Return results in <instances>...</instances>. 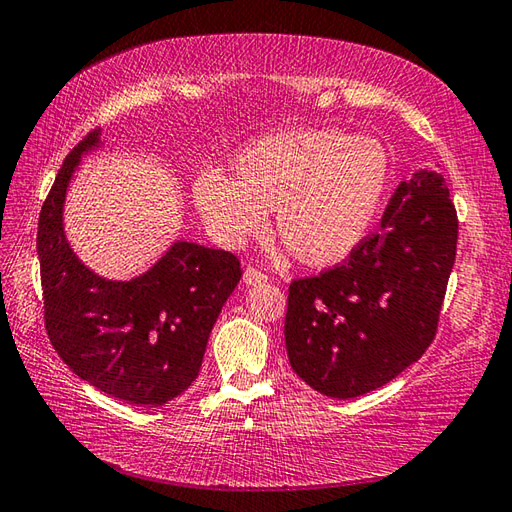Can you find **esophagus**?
<instances>
[{
  "mask_svg": "<svg viewBox=\"0 0 512 512\" xmlns=\"http://www.w3.org/2000/svg\"><path fill=\"white\" fill-rule=\"evenodd\" d=\"M244 284L246 286H253V284H264V281H268V277L262 273V270H257V268H246L244 270Z\"/></svg>",
  "mask_w": 512,
  "mask_h": 512,
  "instance_id": "esophagus-1",
  "label": "esophagus"
}]
</instances>
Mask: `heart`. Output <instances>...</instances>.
<instances>
[{
  "mask_svg": "<svg viewBox=\"0 0 512 512\" xmlns=\"http://www.w3.org/2000/svg\"><path fill=\"white\" fill-rule=\"evenodd\" d=\"M235 180L209 171L195 180V206L217 244L242 248L266 231L297 262L325 268L354 253L372 228L391 182V154L369 134L295 127L250 143L233 162Z\"/></svg>",
  "mask_w": 512,
  "mask_h": 512,
  "instance_id": "heart-1",
  "label": "heart"
}]
</instances>
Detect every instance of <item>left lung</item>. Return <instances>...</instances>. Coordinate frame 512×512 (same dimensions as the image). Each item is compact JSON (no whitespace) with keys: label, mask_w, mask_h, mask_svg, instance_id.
<instances>
[{"label":"left lung","mask_w":512,"mask_h":512,"mask_svg":"<svg viewBox=\"0 0 512 512\" xmlns=\"http://www.w3.org/2000/svg\"><path fill=\"white\" fill-rule=\"evenodd\" d=\"M455 246L447 184L420 169L398 184L378 231L343 264L290 284L284 334L297 376L345 400L416 363L436 339Z\"/></svg>","instance_id":"left-lung-1"}]
</instances>
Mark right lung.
<instances>
[{"mask_svg":"<svg viewBox=\"0 0 512 512\" xmlns=\"http://www.w3.org/2000/svg\"><path fill=\"white\" fill-rule=\"evenodd\" d=\"M101 129L76 145L41 206L37 255L50 343L85 383L132 405L158 407L198 378L222 306L242 279L228 250L173 242L147 273L129 281L96 275L63 228L70 180Z\"/></svg>","mask_w":512,"mask_h":512,"instance_id":"right-lung-1","label":"right lung"}]
</instances>
